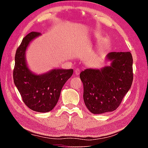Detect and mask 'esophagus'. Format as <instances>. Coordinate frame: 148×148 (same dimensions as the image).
I'll return each mask as SVG.
<instances>
[{
    "mask_svg": "<svg viewBox=\"0 0 148 148\" xmlns=\"http://www.w3.org/2000/svg\"><path fill=\"white\" fill-rule=\"evenodd\" d=\"M75 74L76 75H79L80 74V70L79 69H76L75 70Z\"/></svg>",
    "mask_w": 148,
    "mask_h": 148,
    "instance_id": "esophagus-1",
    "label": "esophagus"
}]
</instances>
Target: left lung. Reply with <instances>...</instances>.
Listing matches in <instances>:
<instances>
[{
    "label": "left lung",
    "mask_w": 148,
    "mask_h": 148,
    "mask_svg": "<svg viewBox=\"0 0 148 148\" xmlns=\"http://www.w3.org/2000/svg\"><path fill=\"white\" fill-rule=\"evenodd\" d=\"M111 65L101 70L87 69L80 73L84 101L90 112L103 114L116 110L131 87L132 57L130 52H110Z\"/></svg>",
    "instance_id": "left-lung-1"
}]
</instances>
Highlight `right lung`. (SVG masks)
Here are the masks:
<instances>
[{
	"mask_svg": "<svg viewBox=\"0 0 148 148\" xmlns=\"http://www.w3.org/2000/svg\"><path fill=\"white\" fill-rule=\"evenodd\" d=\"M40 35L31 32L25 37L16 50L13 72L14 84L24 103L38 112H48L59 101L64 84L73 74V69H53L43 74L36 75L29 69L25 60V51L30 42Z\"/></svg>",
	"mask_w": 148,
	"mask_h": 148,
	"instance_id": "1",
	"label": "right lung"
}]
</instances>
